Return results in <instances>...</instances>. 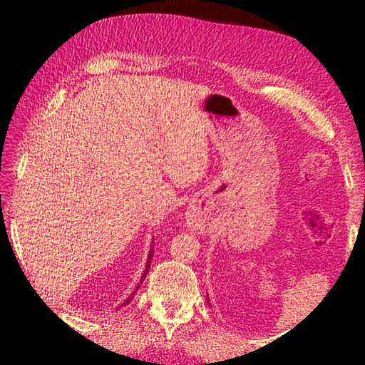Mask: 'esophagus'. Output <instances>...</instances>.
<instances>
[{"mask_svg": "<svg viewBox=\"0 0 365 365\" xmlns=\"http://www.w3.org/2000/svg\"><path fill=\"white\" fill-rule=\"evenodd\" d=\"M188 225H190V228H193V230H202L201 222L196 219L195 214H190L188 215Z\"/></svg>", "mask_w": 365, "mask_h": 365, "instance_id": "34e87169", "label": "esophagus"}]
</instances>
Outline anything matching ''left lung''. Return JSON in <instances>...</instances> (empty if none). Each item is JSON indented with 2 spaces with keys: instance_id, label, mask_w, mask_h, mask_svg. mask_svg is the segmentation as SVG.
<instances>
[{
  "instance_id": "1",
  "label": "left lung",
  "mask_w": 365,
  "mask_h": 365,
  "mask_svg": "<svg viewBox=\"0 0 365 365\" xmlns=\"http://www.w3.org/2000/svg\"><path fill=\"white\" fill-rule=\"evenodd\" d=\"M207 302H209V299H207Z\"/></svg>"
}]
</instances>
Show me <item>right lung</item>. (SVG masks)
<instances>
[{"label":"right lung","instance_id":"1","mask_svg":"<svg viewBox=\"0 0 365 365\" xmlns=\"http://www.w3.org/2000/svg\"><path fill=\"white\" fill-rule=\"evenodd\" d=\"M153 252H154V240H153V243H151V246H150V252H148V261H146V265H145V270H143V275H141V279H140V283L137 287H135V289L133 292L128 294V298L122 302V304L119 306V307H122V306H127L128 302H130L132 299H133V296L137 294V292H138V288H140V285L141 283H143V280L146 279V275H148V272H150V267H151V259H153Z\"/></svg>","mask_w":365,"mask_h":365}]
</instances>
